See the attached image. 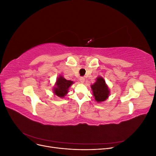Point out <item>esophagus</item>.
I'll return each instance as SVG.
<instances>
[{
	"label": "esophagus",
	"instance_id": "obj_1",
	"mask_svg": "<svg viewBox=\"0 0 156 156\" xmlns=\"http://www.w3.org/2000/svg\"><path fill=\"white\" fill-rule=\"evenodd\" d=\"M79 81H80V82H81V83H84V78L83 77H80V78H79Z\"/></svg>",
	"mask_w": 156,
	"mask_h": 156
}]
</instances>
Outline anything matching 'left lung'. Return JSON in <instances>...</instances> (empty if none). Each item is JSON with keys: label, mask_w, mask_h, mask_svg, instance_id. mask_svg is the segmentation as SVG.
<instances>
[{"label": "left lung", "mask_w": 156, "mask_h": 156, "mask_svg": "<svg viewBox=\"0 0 156 156\" xmlns=\"http://www.w3.org/2000/svg\"><path fill=\"white\" fill-rule=\"evenodd\" d=\"M90 86L94 99L98 103L105 101L109 96L110 90L103 77L101 76L98 77L96 82Z\"/></svg>", "instance_id": "obj_1"}]
</instances>
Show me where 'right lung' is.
I'll return each mask as SVG.
<instances>
[{
    "label": "right lung",
    "mask_w": 156,
    "mask_h": 156,
    "mask_svg": "<svg viewBox=\"0 0 156 156\" xmlns=\"http://www.w3.org/2000/svg\"><path fill=\"white\" fill-rule=\"evenodd\" d=\"M73 83V81H70V80H66L62 75H60L56 78L55 87L53 88V92L56 96L63 98L68 93L69 87Z\"/></svg>",
    "instance_id": "obj_1"
}]
</instances>
